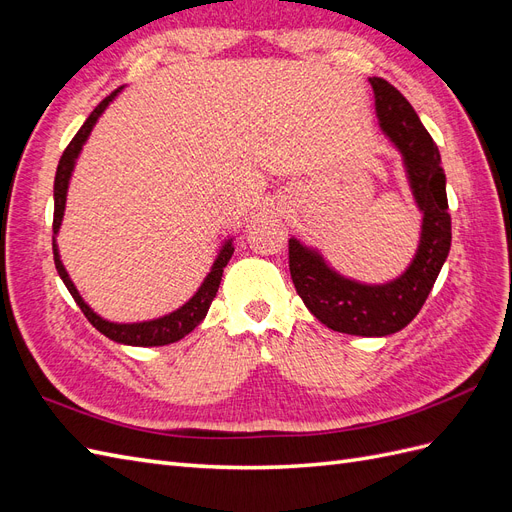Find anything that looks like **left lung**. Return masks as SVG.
<instances>
[{
    "instance_id": "1",
    "label": "left lung",
    "mask_w": 512,
    "mask_h": 512,
    "mask_svg": "<svg viewBox=\"0 0 512 512\" xmlns=\"http://www.w3.org/2000/svg\"><path fill=\"white\" fill-rule=\"evenodd\" d=\"M376 113L386 138L401 153L414 203L423 213L421 239L408 269L386 284H361L337 273L314 247L288 241L290 277L305 307L337 333L384 337L414 320L451 250V215L440 151L410 102L371 76Z\"/></svg>"
}]
</instances>
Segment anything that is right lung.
Instances as JSON below:
<instances>
[{"label":"right lung","instance_id":"1","mask_svg":"<svg viewBox=\"0 0 512 512\" xmlns=\"http://www.w3.org/2000/svg\"><path fill=\"white\" fill-rule=\"evenodd\" d=\"M123 89V87H121ZM121 89L113 91L111 96L104 98L91 115L87 117V121L81 126V130L76 132V136L70 141V145L66 147L64 156H61L59 164H57V175H55V188H53V196H55V211H53V235L59 232L61 220H64V211H66V196H68V185H70V177H72V170L76 164V158L81 156V149L87 143V138L94 130L96 121L100 119V115L106 111V106L111 104ZM235 252V245H232V239H226L222 250L218 254V258L213 260V267L209 271V275L205 277V282L200 284V288L196 290L194 297L181 305L175 312H170L162 318L156 320H145V322H111V320H104L102 316H98L94 309H91L83 297L76 290V286L72 284L70 275L64 267V262L59 258V250H57V243L53 237V256H55V267L61 280H64L66 288L70 290L72 299L76 301V305L81 307V312L85 314V318L94 324V327L106 335L108 339H113L117 344H126V346H166V344H173L179 342L181 337L188 335L190 331H194L200 322L205 320L207 312H209V305L215 299V294H218L220 282H222V273L224 267L228 265V260Z\"/></svg>","mask_w":512,"mask_h":512}]
</instances>
